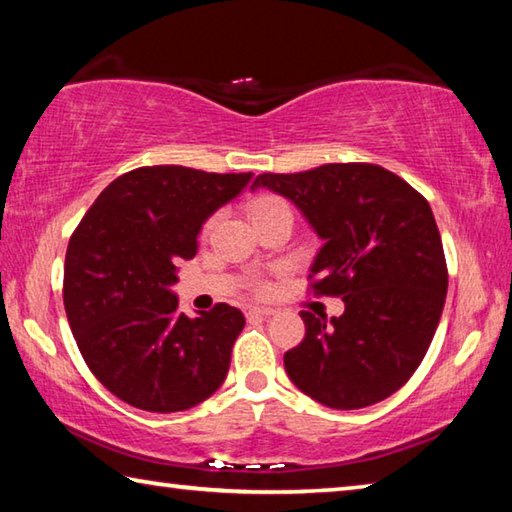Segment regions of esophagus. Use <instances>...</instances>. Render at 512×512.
<instances>
[{
	"instance_id": "esophagus-1",
	"label": "esophagus",
	"mask_w": 512,
	"mask_h": 512,
	"mask_svg": "<svg viewBox=\"0 0 512 512\" xmlns=\"http://www.w3.org/2000/svg\"><path fill=\"white\" fill-rule=\"evenodd\" d=\"M246 314H248V316H273L275 309L268 307V305H250V307L246 309Z\"/></svg>"
}]
</instances>
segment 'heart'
I'll use <instances>...</instances> for the list:
<instances>
[{
  "label": "heart",
  "mask_w": 512,
  "mask_h": 512,
  "mask_svg": "<svg viewBox=\"0 0 512 512\" xmlns=\"http://www.w3.org/2000/svg\"><path fill=\"white\" fill-rule=\"evenodd\" d=\"M277 205H284V203L280 201V198H275V196H262V198H257V201H255L253 205H250V216L271 210V207H277ZM257 289H264V284L259 282Z\"/></svg>",
  "instance_id": "b5f03b06"
}]
</instances>
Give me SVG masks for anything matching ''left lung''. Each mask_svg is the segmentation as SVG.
I'll list each match as a JSON object with an SVG mask.
<instances>
[{
	"label": "left lung",
	"mask_w": 512,
	"mask_h": 512,
	"mask_svg": "<svg viewBox=\"0 0 512 512\" xmlns=\"http://www.w3.org/2000/svg\"><path fill=\"white\" fill-rule=\"evenodd\" d=\"M289 198L325 241L311 264L339 318L300 311L305 339L284 354L289 379L329 409H363L409 381L427 354L447 296L443 241L427 198L379 164L334 162L262 173L250 189Z\"/></svg>",
	"instance_id": "obj_1"
}]
</instances>
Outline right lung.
I'll use <instances>...</instances> for the list:
<instances>
[{"label":"right lung","mask_w":512,"mask_h":512,"mask_svg":"<svg viewBox=\"0 0 512 512\" xmlns=\"http://www.w3.org/2000/svg\"><path fill=\"white\" fill-rule=\"evenodd\" d=\"M250 178L178 164L133 169L103 189L69 239V327L92 375L135 409L187 411L228 375L244 314L219 302L189 318L171 287L203 223Z\"/></svg>","instance_id":"add662e5"}]
</instances>
